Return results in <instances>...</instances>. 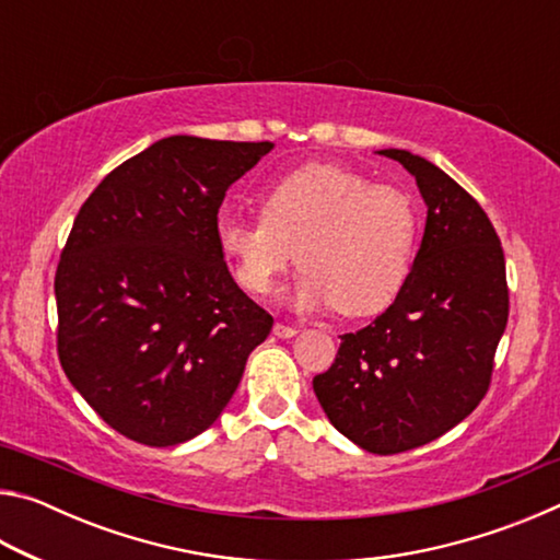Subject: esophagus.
I'll list each match as a JSON object with an SVG mask.
<instances>
[{"mask_svg":"<svg viewBox=\"0 0 560 560\" xmlns=\"http://www.w3.org/2000/svg\"><path fill=\"white\" fill-rule=\"evenodd\" d=\"M273 336H279V338H293V336H296V326L273 324Z\"/></svg>","mask_w":560,"mask_h":560,"instance_id":"1","label":"esophagus"}]
</instances>
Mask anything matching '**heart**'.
<instances>
[{"label": "heart", "mask_w": 560, "mask_h": 560, "mask_svg": "<svg viewBox=\"0 0 560 560\" xmlns=\"http://www.w3.org/2000/svg\"><path fill=\"white\" fill-rule=\"evenodd\" d=\"M259 212V220L217 224L234 279L254 296H267L299 259V306L371 316L410 277L420 222L412 197L393 185L338 165H306L264 189Z\"/></svg>", "instance_id": "1"}]
</instances>
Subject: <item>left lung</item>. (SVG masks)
I'll return each mask as SVG.
<instances>
[{
	"instance_id": "left-lung-1",
	"label": "left lung",
	"mask_w": 560,
	"mask_h": 560,
	"mask_svg": "<svg viewBox=\"0 0 560 560\" xmlns=\"http://www.w3.org/2000/svg\"><path fill=\"white\" fill-rule=\"evenodd\" d=\"M381 155L415 175L424 236L402 291L371 326L340 336L314 393L358 447L400 454L442 438L485 400L509 287L499 234L467 189L407 150Z\"/></svg>"
}]
</instances>
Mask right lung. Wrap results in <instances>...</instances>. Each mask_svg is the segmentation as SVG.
Returning a JSON list of instances; mask_svg holds the SVG:
<instances>
[{"label": "right lung", "mask_w": 560, "mask_h": 560, "mask_svg": "<svg viewBox=\"0 0 560 560\" xmlns=\"http://www.w3.org/2000/svg\"><path fill=\"white\" fill-rule=\"evenodd\" d=\"M273 143L170 136L89 195L56 267V350L103 422L173 447L232 400L273 318L236 287L217 242L224 192Z\"/></svg>", "instance_id": "right-lung-1"}]
</instances>
